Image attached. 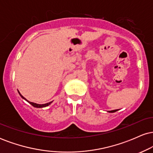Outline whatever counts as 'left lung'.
<instances>
[{
	"label": "left lung",
	"instance_id": "obj_1",
	"mask_svg": "<svg viewBox=\"0 0 153 153\" xmlns=\"http://www.w3.org/2000/svg\"><path fill=\"white\" fill-rule=\"evenodd\" d=\"M117 110H113V111H109L108 112H111V113H113V112H116Z\"/></svg>",
	"mask_w": 153,
	"mask_h": 153
}]
</instances>
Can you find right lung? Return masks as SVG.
I'll return each instance as SVG.
<instances>
[{
	"label": "right lung",
	"instance_id": "add662e5",
	"mask_svg": "<svg viewBox=\"0 0 153 153\" xmlns=\"http://www.w3.org/2000/svg\"><path fill=\"white\" fill-rule=\"evenodd\" d=\"M19 95H20L21 97H22V99H24V100H26V101H27V102H29V103H30L31 106H33L34 107H36V108H43V107H46V106H49V105H50V103H52V101H51V102L47 103H45V104H37V103H33V102H30V101H28V100H26V99H25V98H24V96H23L22 95L20 94V93L19 92Z\"/></svg>",
	"mask_w": 153,
	"mask_h": 153
}]
</instances>
